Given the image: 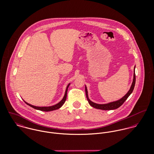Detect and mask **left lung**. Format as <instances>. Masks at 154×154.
Listing matches in <instances>:
<instances>
[{"label": "left lung", "instance_id": "obj_1", "mask_svg": "<svg viewBox=\"0 0 154 154\" xmlns=\"http://www.w3.org/2000/svg\"><path fill=\"white\" fill-rule=\"evenodd\" d=\"M135 82H136V76H135V66H134V73H133V82H132V85L131 87V88L129 90V91L128 92V93L123 97H122L121 99H120V100H119L117 101L111 102V103H109L104 104H97V103H95L91 101L89 99V98H88V91H87V87L85 85V92H86V96H87V98L88 100V103L90 104V106H91L92 107L97 109H100V110H111L118 109L119 107H120L125 103V101L128 99V98L129 97V95L132 94V92H133V91L134 87Z\"/></svg>", "mask_w": 154, "mask_h": 154}]
</instances>
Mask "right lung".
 Instances as JSON below:
<instances>
[{
	"label": "right lung",
	"mask_w": 154,
	"mask_h": 154,
	"mask_svg": "<svg viewBox=\"0 0 154 154\" xmlns=\"http://www.w3.org/2000/svg\"><path fill=\"white\" fill-rule=\"evenodd\" d=\"M70 84H69L66 87V91H65V95L63 98V99L57 104L52 106H49V107H37V106H32L31 104H29L28 103H27L26 102L24 101L27 105H28L29 106L36 109V110H40V111H53V110H57L59 109H60L65 103V102L66 101V97H67V89L68 87H69Z\"/></svg>",
	"instance_id": "add662e5"
}]
</instances>
